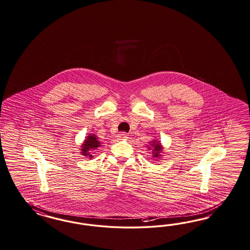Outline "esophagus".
<instances>
[{"mask_svg":"<svg viewBox=\"0 0 250 250\" xmlns=\"http://www.w3.org/2000/svg\"><path fill=\"white\" fill-rule=\"evenodd\" d=\"M118 137H119L120 139H126V138H128V135L125 134V133H121V134L118 135Z\"/></svg>","mask_w":250,"mask_h":250,"instance_id":"34e87169","label":"esophagus"}]
</instances>
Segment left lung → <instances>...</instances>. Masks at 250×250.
<instances>
[{
	"label": "left lung",
	"mask_w": 250,
	"mask_h": 250,
	"mask_svg": "<svg viewBox=\"0 0 250 250\" xmlns=\"http://www.w3.org/2000/svg\"><path fill=\"white\" fill-rule=\"evenodd\" d=\"M149 146H147L148 150H152L153 157L155 158V160H158L162 158L163 147L162 144L160 141H157V139H154L153 141L149 142Z\"/></svg>",
	"instance_id": "obj_1"
}]
</instances>
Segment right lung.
Instances as JSON below:
<instances>
[{"instance_id": "right-lung-1", "label": "right lung", "mask_w": 250, "mask_h": 250, "mask_svg": "<svg viewBox=\"0 0 250 250\" xmlns=\"http://www.w3.org/2000/svg\"><path fill=\"white\" fill-rule=\"evenodd\" d=\"M101 146V143L99 142L98 137L94 134H89V135L85 137L84 141L83 142L81 146V149H80V153L82 155H84L88 157L89 159L93 158L94 155H92V152L91 151H95L97 150L98 147Z\"/></svg>"}]
</instances>
